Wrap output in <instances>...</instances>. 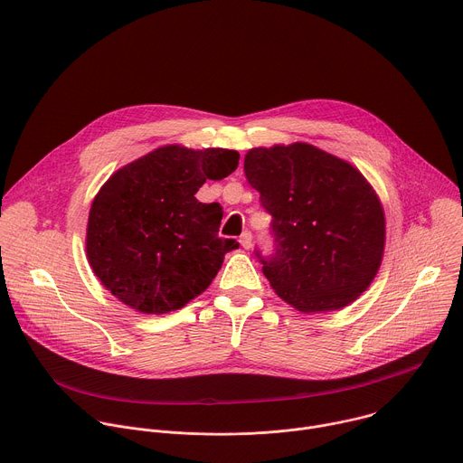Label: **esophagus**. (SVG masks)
I'll use <instances>...</instances> for the list:
<instances>
[{
  "label": "esophagus",
  "mask_w": 463,
  "mask_h": 463,
  "mask_svg": "<svg viewBox=\"0 0 463 463\" xmlns=\"http://www.w3.org/2000/svg\"><path fill=\"white\" fill-rule=\"evenodd\" d=\"M250 238H253V236H250L249 231H245V232L240 236V243H241L243 249H249V247H250Z\"/></svg>",
  "instance_id": "esophagus-1"
}]
</instances>
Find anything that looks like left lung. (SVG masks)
<instances>
[{"label": "left lung", "instance_id": "left-lung-1", "mask_svg": "<svg viewBox=\"0 0 463 463\" xmlns=\"http://www.w3.org/2000/svg\"><path fill=\"white\" fill-rule=\"evenodd\" d=\"M243 172L273 218V253H255L277 296L307 314L353 303L381 268L386 240L383 204L364 175L303 142L250 149Z\"/></svg>", "mask_w": 463, "mask_h": 463}]
</instances>
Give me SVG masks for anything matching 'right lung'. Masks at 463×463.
I'll list each match as a JSON object with an SVG mask.
<instances>
[{"label":"right lung","mask_w":463,"mask_h":463,"mask_svg":"<svg viewBox=\"0 0 463 463\" xmlns=\"http://www.w3.org/2000/svg\"><path fill=\"white\" fill-rule=\"evenodd\" d=\"M232 149L164 146L123 165L96 195L87 255L112 296L142 314L183 308L218 275L240 243L220 238V203H199L206 179L238 167Z\"/></svg>","instance_id":"obj_1"}]
</instances>
